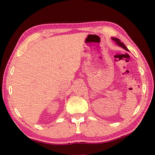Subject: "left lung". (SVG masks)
Instances as JSON below:
<instances>
[{
    "mask_svg": "<svg viewBox=\"0 0 155 155\" xmlns=\"http://www.w3.org/2000/svg\"><path fill=\"white\" fill-rule=\"evenodd\" d=\"M111 39L112 40H113V41H114L115 42V43H116L118 47H122L123 48H124V50H126V51H128V49L127 48V47L126 46L124 45V44L123 43V42H120V41L119 40V39L118 38H111Z\"/></svg>",
    "mask_w": 155,
    "mask_h": 155,
    "instance_id": "left-lung-1",
    "label": "left lung"
}]
</instances>
